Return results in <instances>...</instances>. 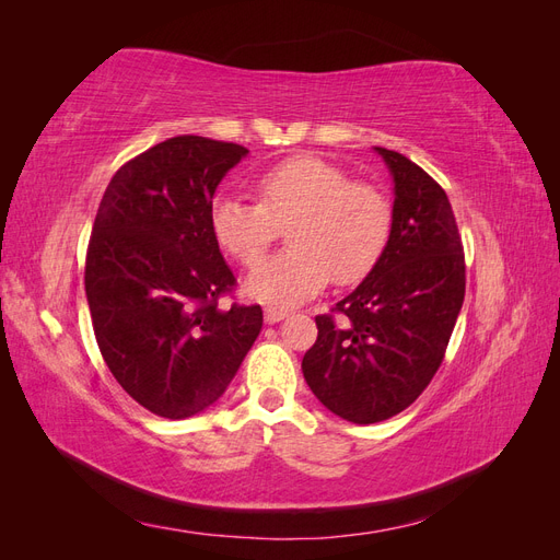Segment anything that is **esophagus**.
Segmentation results:
<instances>
[{"instance_id":"34e87169","label":"esophagus","mask_w":560,"mask_h":560,"mask_svg":"<svg viewBox=\"0 0 560 560\" xmlns=\"http://www.w3.org/2000/svg\"><path fill=\"white\" fill-rule=\"evenodd\" d=\"M264 315H266V322H268V325H276V322H280V319H284L287 315H290V311L276 308V306H268V308L264 311Z\"/></svg>"}]
</instances>
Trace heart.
<instances>
[{"label":"heart","mask_w":560,"mask_h":560,"mask_svg":"<svg viewBox=\"0 0 560 560\" xmlns=\"http://www.w3.org/2000/svg\"><path fill=\"white\" fill-rule=\"evenodd\" d=\"M259 202L219 196L210 224L217 243L231 257L252 266L292 223L293 245L243 280L245 296L292 306L317 294L331 278L338 284L360 282L378 264L393 231L387 198L325 159L296 156L270 167L254 182Z\"/></svg>","instance_id":"b5f03b06"}]
</instances>
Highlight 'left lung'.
<instances>
[{
	"label": "left lung",
	"instance_id": "obj_1",
	"mask_svg": "<svg viewBox=\"0 0 560 560\" xmlns=\"http://www.w3.org/2000/svg\"><path fill=\"white\" fill-rule=\"evenodd\" d=\"M395 184L393 231L378 264L317 315L303 378L338 418L371 425L397 416L444 360L465 299V254L446 191L413 161L374 147Z\"/></svg>",
	"mask_w": 560,
	"mask_h": 560
}]
</instances>
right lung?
Listing matches in <instances>:
<instances>
[{"mask_svg": "<svg viewBox=\"0 0 560 560\" xmlns=\"http://www.w3.org/2000/svg\"><path fill=\"white\" fill-rule=\"evenodd\" d=\"M247 154L179 135L128 161L97 208L86 254L95 338L118 385L156 416L206 411L261 331L259 306L219 308L235 278L210 224L219 182Z\"/></svg>", "mask_w": 560, "mask_h": 560, "instance_id": "right-lung-1", "label": "right lung"}]
</instances>
